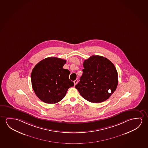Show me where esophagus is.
Listing matches in <instances>:
<instances>
[{
  "mask_svg": "<svg viewBox=\"0 0 148 148\" xmlns=\"http://www.w3.org/2000/svg\"><path fill=\"white\" fill-rule=\"evenodd\" d=\"M78 82V80L77 79H76L74 81V86H76V84H77Z\"/></svg>",
  "mask_w": 148,
  "mask_h": 148,
  "instance_id": "34e87169",
  "label": "esophagus"
}]
</instances>
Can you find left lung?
<instances>
[{"label": "left lung", "mask_w": 148, "mask_h": 148, "mask_svg": "<svg viewBox=\"0 0 148 148\" xmlns=\"http://www.w3.org/2000/svg\"><path fill=\"white\" fill-rule=\"evenodd\" d=\"M83 65V74L75 88L90 102L108 99L118 85V73L113 64L107 58L93 55L85 60Z\"/></svg>", "instance_id": "obj_1"}]
</instances>
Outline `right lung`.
<instances>
[{
    "label": "right lung",
    "mask_w": 148,
    "mask_h": 148,
    "mask_svg": "<svg viewBox=\"0 0 148 148\" xmlns=\"http://www.w3.org/2000/svg\"><path fill=\"white\" fill-rule=\"evenodd\" d=\"M66 60L48 57L39 62L31 73L33 89L37 96L47 103H56L66 95L68 89L74 86L69 79L70 71L63 69Z\"/></svg>",
    "instance_id": "obj_1"
}]
</instances>
